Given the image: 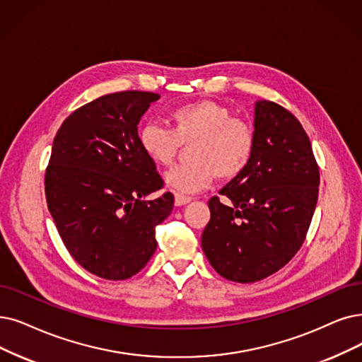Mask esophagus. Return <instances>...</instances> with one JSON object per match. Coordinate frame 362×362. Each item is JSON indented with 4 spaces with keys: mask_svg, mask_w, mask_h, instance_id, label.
<instances>
[{
    "mask_svg": "<svg viewBox=\"0 0 362 362\" xmlns=\"http://www.w3.org/2000/svg\"><path fill=\"white\" fill-rule=\"evenodd\" d=\"M190 202H192V197H190V196H185V194H181V193H175V205H177V206L187 205V204H190Z\"/></svg>",
    "mask_w": 362,
    "mask_h": 362,
    "instance_id": "esophagus-1",
    "label": "esophagus"
}]
</instances>
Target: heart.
Returning <instances> with one entry per match:
<instances>
[{
  "mask_svg": "<svg viewBox=\"0 0 362 362\" xmlns=\"http://www.w3.org/2000/svg\"><path fill=\"white\" fill-rule=\"evenodd\" d=\"M170 127L146 123L138 132L139 147L158 166H169L181 144L192 142L193 162L166 172L165 182L181 193H197L220 177L235 178L247 168L254 151L255 136L250 123L231 115L214 100H196L173 108Z\"/></svg>",
  "mask_w": 362,
  "mask_h": 362,
  "instance_id": "1",
  "label": "heart"
}]
</instances>
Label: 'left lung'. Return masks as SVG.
<instances>
[{
  "instance_id": "8db88e82",
  "label": "left lung",
  "mask_w": 362,
  "mask_h": 362,
  "mask_svg": "<svg viewBox=\"0 0 362 362\" xmlns=\"http://www.w3.org/2000/svg\"><path fill=\"white\" fill-rule=\"evenodd\" d=\"M250 162L209 200L202 248L223 278L250 284L282 269L305 242L317 200L320 169L305 129L270 100L254 104Z\"/></svg>"
}]
</instances>
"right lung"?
Listing matches in <instances>:
<instances>
[{
	"instance_id": "obj_1",
	"label": "right lung",
	"mask_w": 362,
	"mask_h": 362,
	"mask_svg": "<svg viewBox=\"0 0 362 362\" xmlns=\"http://www.w3.org/2000/svg\"><path fill=\"white\" fill-rule=\"evenodd\" d=\"M157 93L127 90L76 110L57 131L46 170V199L69 254L108 281L134 276L157 248L156 226L173 196L138 142V123Z\"/></svg>"
}]
</instances>
